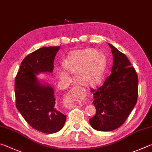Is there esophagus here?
I'll use <instances>...</instances> for the list:
<instances>
[{
    "mask_svg": "<svg viewBox=\"0 0 152 152\" xmlns=\"http://www.w3.org/2000/svg\"><path fill=\"white\" fill-rule=\"evenodd\" d=\"M79 92L81 93H84L85 90L82 88V87L79 86H74L73 88H72L68 94H66L64 99V106L66 108H71L73 105V101L76 99V96H78Z\"/></svg>",
    "mask_w": 152,
    "mask_h": 152,
    "instance_id": "esophagus-1",
    "label": "esophagus"
}]
</instances>
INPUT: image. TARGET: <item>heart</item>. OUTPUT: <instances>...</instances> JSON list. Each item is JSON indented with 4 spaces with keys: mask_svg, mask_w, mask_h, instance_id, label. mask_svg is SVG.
Returning a JSON list of instances; mask_svg holds the SVG:
<instances>
[{
    "mask_svg": "<svg viewBox=\"0 0 152 152\" xmlns=\"http://www.w3.org/2000/svg\"><path fill=\"white\" fill-rule=\"evenodd\" d=\"M64 67L71 73H76L77 80L81 84L91 86L97 83L102 76L104 60L102 56L93 50H82L74 51L64 62ZM61 80H67L65 72H59Z\"/></svg>",
    "mask_w": 152,
    "mask_h": 152,
    "instance_id": "b5f03b06",
    "label": "heart"
}]
</instances>
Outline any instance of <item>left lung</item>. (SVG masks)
Segmentation results:
<instances>
[{"instance_id":"obj_1","label":"left lung","mask_w":152,"mask_h":152,"mask_svg":"<svg viewBox=\"0 0 152 152\" xmlns=\"http://www.w3.org/2000/svg\"><path fill=\"white\" fill-rule=\"evenodd\" d=\"M113 56L111 74L93 93L96 114L89 119L92 127L110 132L121 126L137 101L138 76L124 53L109 43Z\"/></svg>"}]
</instances>
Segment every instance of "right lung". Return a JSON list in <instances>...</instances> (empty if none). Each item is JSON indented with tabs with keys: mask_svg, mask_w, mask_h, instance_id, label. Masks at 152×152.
<instances>
[{
	"mask_svg": "<svg viewBox=\"0 0 152 152\" xmlns=\"http://www.w3.org/2000/svg\"><path fill=\"white\" fill-rule=\"evenodd\" d=\"M60 46L43 47L26 56L15 77L18 110L31 127L44 133H54L64 127L66 115L56 109L54 91L37 79L39 73H51Z\"/></svg>",
	"mask_w": 152,
	"mask_h": 152,
	"instance_id": "obj_1",
	"label": "right lung"
}]
</instances>
